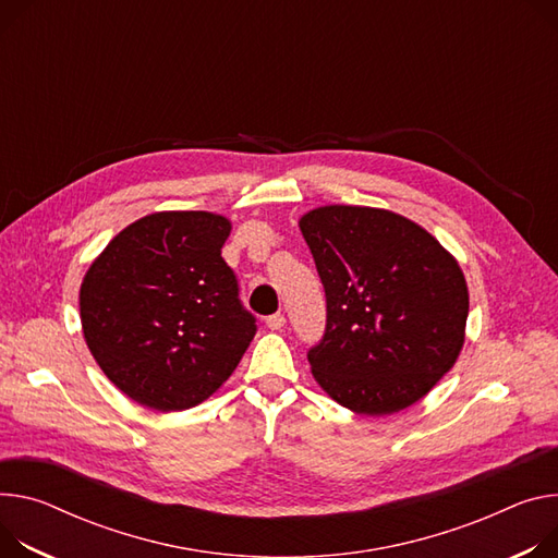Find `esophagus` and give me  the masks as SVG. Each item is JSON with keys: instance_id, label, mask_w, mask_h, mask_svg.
<instances>
[{"instance_id": "esophagus-1", "label": "esophagus", "mask_w": 558, "mask_h": 558, "mask_svg": "<svg viewBox=\"0 0 558 558\" xmlns=\"http://www.w3.org/2000/svg\"><path fill=\"white\" fill-rule=\"evenodd\" d=\"M284 323H287V318H284L282 314H274V316H269V318H267V327H269V329H276V331H278V329H282V327H284Z\"/></svg>"}]
</instances>
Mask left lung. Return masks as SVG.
Instances as JSON below:
<instances>
[{
  "label": "left lung",
  "instance_id": "8db88e82",
  "mask_svg": "<svg viewBox=\"0 0 558 558\" xmlns=\"http://www.w3.org/2000/svg\"><path fill=\"white\" fill-rule=\"evenodd\" d=\"M327 298L307 351L318 385L342 408L385 416L418 402L456 363L470 295L453 256L416 222L372 207L300 218Z\"/></svg>",
  "mask_w": 558,
  "mask_h": 558
}]
</instances>
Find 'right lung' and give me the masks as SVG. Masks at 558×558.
I'll list each match as a JSON object with an SVG mask.
<instances>
[{
    "label": "right lung",
    "mask_w": 558,
    "mask_h": 558,
    "mask_svg": "<svg viewBox=\"0 0 558 558\" xmlns=\"http://www.w3.org/2000/svg\"><path fill=\"white\" fill-rule=\"evenodd\" d=\"M231 222L162 211L120 231L80 289L86 344L107 378L144 408L180 412L207 400L256 336L222 258Z\"/></svg>",
    "instance_id": "obj_1"
}]
</instances>
